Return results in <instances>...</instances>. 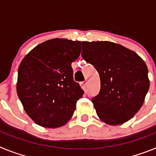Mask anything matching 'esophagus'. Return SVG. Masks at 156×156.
Listing matches in <instances>:
<instances>
[{"label":"esophagus","instance_id":"esophagus-1","mask_svg":"<svg viewBox=\"0 0 156 156\" xmlns=\"http://www.w3.org/2000/svg\"><path fill=\"white\" fill-rule=\"evenodd\" d=\"M81 87H82V88L83 89V90H85L87 87V81H83V82H82L80 83Z\"/></svg>","mask_w":156,"mask_h":156}]
</instances>
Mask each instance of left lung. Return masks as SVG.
I'll list each match as a JSON object with an SVG mask.
<instances>
[{"label": "left lung", "instance_id": "obj_1", "mask_svg": "<svg viewBox=\"0 0 156 156\" xmlns=\"http://www.w3.org/2000/svg\"><path fill=\"white\" fill-rule=\"evenodd\" d=\"M83 58L94 66L100 92L92 98L99 119L112 126L133 118L149 89L148 67L136 52L110 41H83Z\"/></svg>", "mask_w": 156, "mask_h": 156}]
</instances>
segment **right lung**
Instances as JSON below:
<instances>
[{
    "instance_id": "1",
    "label": "right lung",
    "mask_w": 156,
    "mask_h": 156,
    "mask_svg": "<svg viewBox=\"0 0 156 156\" xmlns=\"http://www.w3.org/2000/svg\"><path fill=\"white\" fill-rule=\"evenodd\" d=\"M80 41L55 38L30 51L18 69V96L37 124L56 128L66 124L83 90L73 80L71 64L79 58Z\"/></svg>"
}]
</instances>
